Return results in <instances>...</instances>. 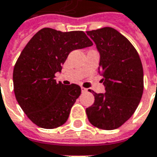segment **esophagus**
<instances>
[{
	"label": "esophagus",
	"mask_w": 157,
	"mask_h": 157,
	"mask_svg": "<svg viewBox=\"0 0 157 157\" xmlns=\"http://www.w3.org/2000/svg\"><path fill=\"white\" fill-rule=\"evenodd\" d=\"M81 92H82V93H86V92H87V89L82 86V87H81Z\"/></svg>",
	"instance_id": "obj_1"
}]
</instances>
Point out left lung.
<instances>
[{"label":"left lung","instance_id":"1","mask_svg":"<svg viewBox=\"0 0 157 157\" xmlns=\"http://www.w3.org/2000/svg\"><path fill=\"white\" fill-rule=\"evenodd\" d=\"M100 52L99 73L105 94H96L86 108L90 123L104 130L123 125L136 110L143 93V69L135 47L116 29L105 27L87 31Z\"/></svg>","mask_w":157,"mask_h":157}]
</instances>
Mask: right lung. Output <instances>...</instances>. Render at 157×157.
<instances>
[{"label":"right lung","instance_id":"obj_1","mask_svg":"<svg viewBox=\"0 0 157 157\" xmlns=\"http://www.w3.org/2000/svg\"><path fill=\"white\" fill-rule=\"evenodd\" d=\"M93 45L83 31L61 32L44 28L29 40L14 67L15 98L28 118L43 128H56L66 122L81 88L57 83L70 52Z\"/></svg>","mask_w":157,"mask_h":157}]
</instances>
